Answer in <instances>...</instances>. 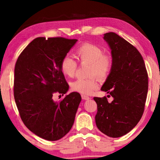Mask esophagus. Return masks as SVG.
I'll return each instance as SVG.
<instances>
[{"instance_id": "1", "label": "esophagus", "mask_w": 160, "mask_h": 160, "mask_svg": "<svg viewBox=\"0 0 160 160\" xmlns=\"http://www.w3.org/2000/svg\"><path fill=\"white\" fill-rule=\"evenodd\" d=\"M82 99H84V100H88V99H90V97H88V96H86V95H85V94H82Z\"/></svg>"}]
</instances>
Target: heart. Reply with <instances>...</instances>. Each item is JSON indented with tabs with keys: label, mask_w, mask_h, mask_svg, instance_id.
I'll return each mask as SVG.
<instances>
[{
	"label": "heart",
	"mask_w": 160,
	"mask_h": 160,
	"mask_svg": "<svg viewBox=\"0 0 160 160\" xmlns=\"http://www.w3.org/2000/svg\"><path fill=\"white\" fill-rule=\"evenodd\" d=\"M76 56L81 64H88V79L79 78L70 84L72 91L82 94H90L96 90L98 83L95 76L105 78L112 71L113 60L110 56L104 54L102 48L94 44L85 43L76 50ZM78 68V63L71 56H65L61 63V69L67 77H73Z\"/></svg>",
	"instance_id": "b5f03b06"
}]
</instances>
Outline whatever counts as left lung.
<instances>
[{"label":"left lung","instance_id":"8db88e82","mask_svg":"<svg viewBox=\"0 0 160 160\" xmlns=\"http://www.w3.org/2000/svg\"><path fill=\"white\" fill-rule=\"evenodd\" d=\"M104 39L112 50V71L102 87L113 97H94L97 104L95 122L103 133L118 138L130 132L141 118L148 90V75L142 56L134 46L113 32Z\"/></svg>","mask_w":160,"mask_h":160}]
</instances>
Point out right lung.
<instances>
[{
    "label": "right lung",
    "instance_id": "right-lung-1",
    "mask_svg": "<svg viewBox=\"0 0 160 160\" xmlns=\"http://www.w3.org/2000/svg\"><path fill=\"white\" fill-rule=\"evenodd\" d=\"M77 41L36 38L15 63L14 97L20 118L29 131L49 141L61 139L70 131L82 99L74 92L61 101L53 100L54 94L63 95L68 90L61 63Z\"/></svg>",
    "mask_w": 160,
    "mask_h": 160
}]
</instances>
